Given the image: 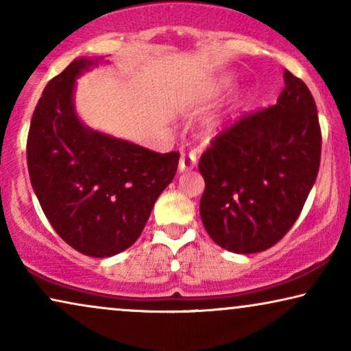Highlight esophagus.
Segmentation results:
<instances>
[{"instance_id":"34e87169","label":"esophagus","mask_w":351,"mask_h":351,"mask_svg":"<svg viewBox=\"0 0 351 351\" xmlns=\"http://www.w3.org/2000/svg\"><path fill=\"white\" fill-rule=\"evenodd\" d=\"M196 161H198V158H196L193 152H182L180 161H179L180 172H186V171L193 169V167L196 166Z\"/></svg>"}]
</instances>
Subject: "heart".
Segmentation results:
<instances>
[{
  "label": "heart",
  "mask_w": 351,
  "mask_h": 351,
  "mask_svg": "<svg viewBox=\"0 0 351 351\" xmlns=\"http://www.w3.org/2000/svg\"><path fill=\"white\" fill-rule=\"evenodd\" d=\"M208 128H209L210 132H217L219 128H220V123H219V121H210V123L208 124Z\"/></svg>",
  "instance_id": "1"
}]
</instances>
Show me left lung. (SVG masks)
Returning <instances> with one entry per match:
<instances>
[{"label": "left lung", "mask_w": 351, "mask_h": 351, "mask_svg": "<svg viewBox=\"0 0 351 351\" xmlns=\"http://www.w3.org/2000/svg\"><path fill=\"white\" fill-rule=\"evenodd\" d=\"M321 160L316 104L304 81L285 71L276 105L225 128L201 156L199 214L220 247L265 251L289 232L313 186Z\"/></svg>", "instance_id": "obj_1"}]
</instances>
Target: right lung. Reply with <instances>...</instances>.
<instances>
[{
  "label": "right lung",
  "instance_id": "right-lung-1",
  "mask_svg": "<svg viewBox=\"0 0 351 351\" xmlns=\"http://www.w3.org/2000/svg\"><path fill=\"white\" fill-rule=\"evenodd\" d=\"M97 64L99 59H75L47 83L32 117L27 165L56 233L81 254L110 257L141 237L180 155H161L80 121L76 78Z\"/></svg>",
  "mask_w": 351,
  "mask_h": 351
}]
</instances>
